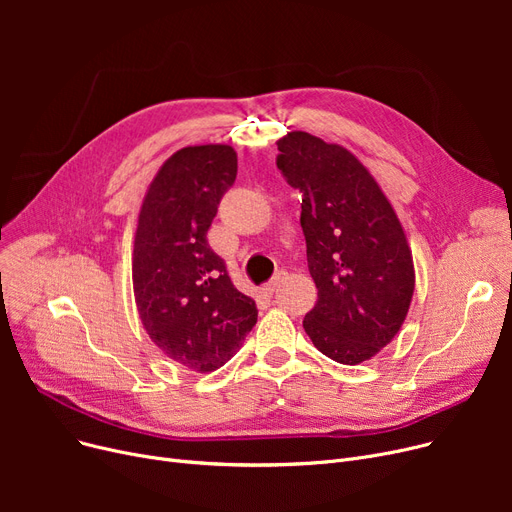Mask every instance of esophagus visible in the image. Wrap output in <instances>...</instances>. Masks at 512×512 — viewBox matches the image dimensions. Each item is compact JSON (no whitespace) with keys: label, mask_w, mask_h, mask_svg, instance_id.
Segmentation results:
<instances>
[{"label":"esophagus","mask_w":512,"mask_h":512,"mask_svg":"<svg viewBox=\"0 0 512 512\" xmlns=\"http://www.w3.org/2000/svg\"><path fill=\"white\" fill-rule=\"evenodd\" d=\"M278 286H280V274H278L274 280H270V282H267V284L263 286V292H265V294H274V292L278 290Z\"/></svg>","instance_id":"esophagus-1"}]
</instances>
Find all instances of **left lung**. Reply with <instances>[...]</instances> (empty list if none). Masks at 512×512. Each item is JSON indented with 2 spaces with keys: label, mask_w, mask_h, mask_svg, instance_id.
Returning a JSON list of instances; mask_svg holds the SVG:
<instances>
[{
  "label": "left lung",
  "mask_w": 512,
  "mask_h": 512,
  "mask_svg": "<svg viewBox=\"0 0 512 512\" xmlns=\"http://www.w3.org/2000/svg\"><path fill=\"white\" fill-rule=\"evenodd\" d=\"M276 164L299 188L301 228L317 303L303 328L336 363L371 359L407 317L415 272L407 236L361 161L309 132L278 141Z\"/></svg>",
  "instance_id": "1"
}]
</instances>
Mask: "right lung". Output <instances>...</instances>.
<instances>
[{
	"instance_id": "1",
	"label": "right lung",
	"mask_w": 512,
	"mask_h": 512,
	"mask_svg": "<svg viewBox=\"0 0 512 512\" xmlns=\"http://www.w3.org/2000/svg\"><path fill=\"white\" fill-rule=\"evenodd\" d=\"M228 145L176 151L145 195L134 236L132 282L151 340L195 371L226 365L257 324V305L234 288L207 242L218 205L236 180Z\"/></svg>"
}]
</instances>
